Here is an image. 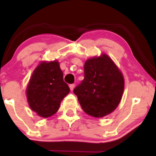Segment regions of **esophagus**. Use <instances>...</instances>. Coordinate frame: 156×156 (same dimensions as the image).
<instances>
[{
	"label": "esophagus",
	"mask_w": 156,
	"mask_h": 156,
	"mask_svg": "<svg viewBox=\"0 0 156 156\" xmlns=\"http://www.w3.org/2000/svg\"><path fill=\"white\" fill-rule=\"evenodd\" d=\"M75 84H70V85H69V87H70V90H74V88H75Z\"/></svg>",
	"instance_id": "34e87169"
}]
</instances>
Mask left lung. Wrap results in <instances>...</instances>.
Here are the masks:
<instances>
[{"mask_svg":"<svg viewBox=\"0 0 156 156\" xmlns=\"http://www.w3.org/2000/svg\"><path fill=\"white\" fill-rule=\"evenodd\" d=\"M84 78L73 92L84 112L102 118L119 106L125 87L121 71L107 55L87 59L84 63Z\"/></svg>","mask_w":156,"mask_h":156,"instance_id":"1","label":"left lung"}]
</instances>
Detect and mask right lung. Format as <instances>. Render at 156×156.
<instances>
[{
	"mask_svg": "<svg viewBox=\"0 0 156 156\" xmlns=\"http://www.w3.org/2000/svg\"><path fill=\"white\" fill-rule=\"evenodd\" d=\"M69 91L59 62L44 61L33 72L26 95L31 109L41 117L48 118L58 111L61 101Z\"/></svg>",
	"mask_w": 156,
	"mask_h": 156,
	"instance_id": "right-lung-1",
	"label": "right lung"
}]
</instances>
